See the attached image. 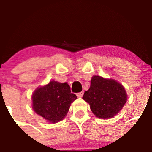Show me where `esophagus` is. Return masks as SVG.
<instances>
[{
	"mask_svg": "<svg viewBox=\"0 0 152 152\" xmlns=\"http://www.w3.org/2000/svg\"><path fill=\"white\" fill-rule=\"evenodd\" d=\"M83 95H84V92H79V93H77L76 94V95H77V97H81L83 96Z\"/></svg>",
	"mask_w": 152,
	"mask_h": 152,
	"instance_id": "esophagus-1",
	"label": "esophagus"
}]
</instances>
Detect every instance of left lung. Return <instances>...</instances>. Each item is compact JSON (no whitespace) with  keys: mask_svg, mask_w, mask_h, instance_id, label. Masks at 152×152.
<instances>
[{"mask_svg":"<svg viewBox=\"0 0 152 152\" xmlns=\"http://www.w3.org/2000/svg\"><path fill=\"white\" fill-rule=\"evenodd\" d=\"M83 99L89 104L94 115L99 119H111L117 115L127 102L125 89L117 81L93 76L90 87Z\"/></svg>","mask_w":152,"mask_h":152,"instance_id":"1","label":"left lung"}]
</instances>
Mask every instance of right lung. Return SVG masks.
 Returning a JSON list of instances; mask_svg holds the SVG:
<instances>
[{
    "label": "right lung",
    "mask_w": 152,
    "mask_h": 152,
    "mask_svg": "<svg viewBox=\"0 0 152 152\" xmlns=\"http://www.w3.org/2000/svg\"><path fill=\"white\" fill-rule=\"evenodd\" d=\"M76 99V95L71 93L68 83L50 81L33 92L32 108L47 122L55 124L66 116L71 104Z\"/></svg>",
    "instance_id": "1"
}]
</instances>
